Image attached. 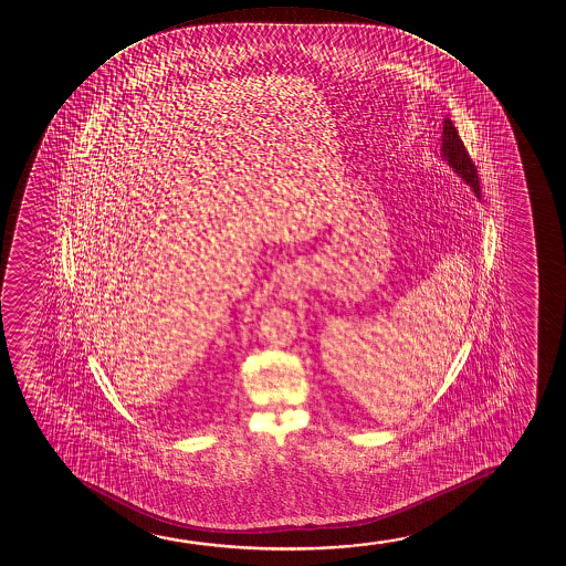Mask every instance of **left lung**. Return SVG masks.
<instances>
[{
    "mask_svg": "<svg viewBox=\"0 0 566 566\" xmlns=\"http://www.w3.org/2000/svg\"><path fill=\"white\" fill-rule=\"evenodd\" d=\"M441 158L444 163H449L450 168L457 171L460 178L464 179L468 186L472 187L473 193L480 197V179H478V168L472 163V158L465 150L464 143L458 135L457 127L450 122L449 117L444 119L442 125V147Z\"/></svg>",
    "mask_w": 566,
    "mask_h": 566,
    "instance_id": "8db88e82",
    "label": "left lung"
}]
</instances>
